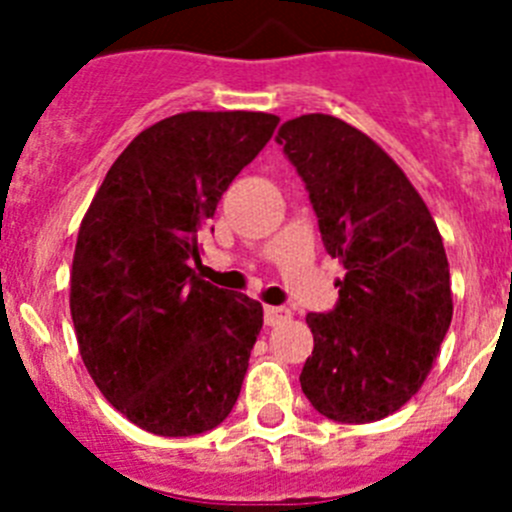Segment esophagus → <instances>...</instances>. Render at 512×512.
Here are the masks:
<instances>
[{
  "mask_svg": "<svg viewBox=\"0 0 512 512\" xmlns=\"http://www.w3.org/2000/svg\"><path fill=\"white\" fill-rule=\"evenodd\" d=\"M289 318H292V310H287V307H266L264 310L266 325H282Z\"/></svg>",
  "mask_w": 512,
  "mask_h": 512,
  "instance_id": "esophagus-1",
  "label": "esophagus"
}]
</instances>
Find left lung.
Listing matches in <instances>:
<instances>
[{"mask_svg": "<svg viewBox=\"0 0 512 512\" xmlns=\"http://www.w3.org/2000/svg\"><path fill=\"white\" fill-rule=\"evenodd\" d=\"M277 143L310 192L325 251L338 259V302L310 312L312 356L300 384L338 423H372L423 387L451 325L441 233L405 171L369 135L333 115H302Z\"/></svg>", "mask_w": 512, "mask_h": 512, "instance_id": "8db88e82", "label": "left lung"}]
</instances>
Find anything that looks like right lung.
Returning a JSON list of instances; mask_svg holds the SVG:
<instances>
[{"label": "right lung", "instance_id": "obj_1", "mask_svg": "<svg viewBox=\"0 0 512 512\" xmlns=\"http://www.w3.org/2000/svg\"><path fill=\"white\" fill-rule=\"evenodd\" d=\"M277 115L182 112L117 156L76 238L71 320L112 408L156 436H197L241 395L261 302L194 274L217 202L269 143Z\"/></svg>", "mask_w": 512, "mask_h": 512}]
</instances>
